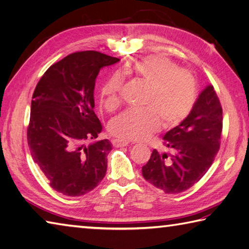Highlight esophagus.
<instances>
[{
	"instance_id": "34e87169",
	"label": "esophagus",
	"mask_w": 249,
	"mask_h": 249,
	"mask_svg": "<svg viewBox=\"0 0 249 249\" xmlns=\"http://www.w3.org/2000/svg\"><path fill=\"white\" fill-rule=\"evenodd\" d=\"M112 144H114L115 147H124V146H128L130 143L128 142V141L116 139V140L112 141Z\"/></svg>"
}]
</instances>
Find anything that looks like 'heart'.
<instances>
[{"label":"heart","instance_id":"heart-1","mask_svg":"<svg viewBox=\"0 0 249 249\" xmlns=\"http://www.w3.org/2000/svg\"><path fill=\"white\" fill-rule=\"evenodd\" d=\"M147 87L142 101L143 109L126 110L115 117L109 131L124 141H139L159 129L172 128L184 120L193 108L197 87L193 74L165 56H149L124 71ZM123 80L115 74L101 89V103L107 110L120 104Z\"/></svg>","mask_w":249,"mask_h":249}]
</instances>
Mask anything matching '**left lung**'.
<instances>
[{"instance_id": "left-lung-1", "label": "left lung", "mask_w": 249, "mask_h": 249, "mask_svg": "<svg viewBox=\"0 0 249 249\" xmlns=\"http://www.w3.org/2000/svg\"><path fill=\"white\" fill-rule=\"evenodd\" d=\"M221 132L222 108L209 84L198 95L189 116L163 137L173 154H159L154 149L142 167L144 179L167 194L189 190L213 165Z\"/></svg>"}]
</instances>
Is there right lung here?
<instances>
[{"instance_id": "add662e5", "label": "right lung", "mask_w": 249, "mask_h": 249, "mask_svg": "<svg viewBox=\"0 0 249 249\" xmlns=\"http://www.w3.org/2000/svg\"><path fill=\"white\" fill-rule=\"evenodd\" d=\"M120 59L96 51L70 54L46 70L32 95L27 139L31 156L66 196H81L98 185L107 170L108 140H95L102 124L94 112V87L103 67Z\"/></svg>"}]
</instances>
